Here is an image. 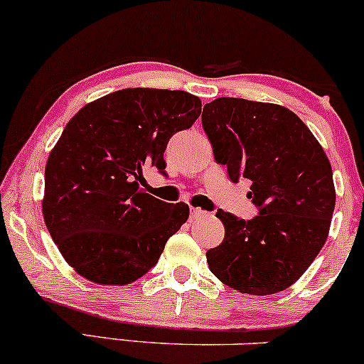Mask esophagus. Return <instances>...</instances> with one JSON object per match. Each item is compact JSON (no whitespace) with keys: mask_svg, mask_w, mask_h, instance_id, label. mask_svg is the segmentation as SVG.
Wrapping results in <instances>:
<instances>
[{"mask_svg":"<svg viewBox=\"0 0 364 364\" xmlns=\"http://www.w3.org/2000/svg\"><path fill=\"white\" fill-rule=\"evenodd\" d=\"M204 210L199 208H191V219H197V218H203L204 216Z\"/></svg>","mask_w":364,"mask_h":364,"instance_id":"34e87169","label":"esophagus"}]
</instances>
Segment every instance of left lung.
Segmentation results:
<instances>
[{
  "label": "left lung",
  "instance_id": "obj_1",
  "mask_svg": "<svg viewBox=\"0 0 364 364\" xmlns=\"http://www.w3.org/2000/svg\"><path fill=\"white\" fill-rule=\"evenodd\" d=\"M203 128L231 182L251 181L250 221L219 209L223 243L205 257L223 284L243 294L285 290L311 267L329 235L336 192L329 160L302 119L284 106L218 97Z\"/></svg>",
  "mask_w": 364,
  "mask_h": 364
}]
</instances>
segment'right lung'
I'll list each match as a JSON object with an SVG mask.
<instances>
[{
	"label": "right lung",
	"instance_id": "obj_1",
	"mask_svg": "<svg viewBox=\"0 0 364 364\" xmlns=\"http://www.w3.org/2000/svg\"><path fill=\"white\" fill-rule=\"evenodd\" d=\"M200 116L186 91L121 89L67 123L45 167L43 219L65 262L102 285H127L159 262L189 218L141 189L143 172L165 175L164 154Z\"/></svg>",
	"mask_w": 364,
	"mask_h": 364
}]
</instances>
